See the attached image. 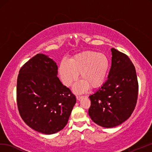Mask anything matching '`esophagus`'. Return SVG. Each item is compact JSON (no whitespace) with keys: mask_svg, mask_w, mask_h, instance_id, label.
<instances>
[{"mask_svg":"<svg viewBox=\"0 0 152 152\" xmlns=\"http://www.w3.org/2000/svg\"><path fill=\"white\" fill-rule=\"evenodd\" d=\"M82 98H83V96H76V98H77V100H80V99H82Z\"/></svg>","mask_w":152,"mask_h":152,"instance_id":"obj_1","label":"esophagus"}]
</instances>
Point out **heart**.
Returning <instances> with one entry per match:
<instances>
[{
    "label": "heart",
    "instance_id": "obj_1",
    "mask_svg": "<svg viewBox=\"0 0 152 152\" xmlns=\"http://www.w3.org/2000/svg\"><path fill=\"white\" fill-rule=\"evenodd\" d=\"M109 65L107 57L103 53L86 50L63 60L59 66V74L63 83L70 86L77 80L80 72L81 80L74 86L76 92L82 93L88 88H96L104 82Z\"/></svg>",
    "mask_w": 152,
    "mask_h": 152
}]
</instances>
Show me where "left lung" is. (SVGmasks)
<instances>
[{
    "label": "left lung",
    "instance_id": "1",
    "mask_svg": "<svg viewBox=\"0 0 152 152\" xmlns=\"http://www.w3.org/2000/svg\"><path fill=\"white\" fill-rule=\"evenodd\" d=\"M111 51V66L107 80L89 96L91 120L106 128L121 124L130 117L139 90L136 70L131 60L114 48Z\"/></svg>",
    "mask_w": 152,
    "mask_h": 152
}]
</instances>
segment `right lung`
<instances>
[{
	"instance_id": "add662e5",
	"label": "right lung",
	"mask_w": 152,
	"mask_h": 152,
	"mask_svg": "<svg viewBox=\"0 0 152 152\" xmlns=\"http://www.w3.org/2000/svg\"><path fill=\"white\" fill-rule=\"evenodd\" d=\"M57 76L56 63L48 56L38 54L21 67L17 77L21 118L31 128L47 135L65 128L76 102Z\"/></svg>"
}]
</instances>
